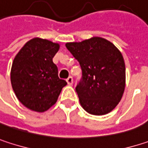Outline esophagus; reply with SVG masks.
<instances>
[{"mask_svg": "<svg viewBox=\"0 0 148 148\" xmlns=\"http://www.w3.org/2000/svg\"><path fill=\"white\" fill-rule=\"evenodd\" d=\"M67 82H68V84H69V86L73 85V83H74V79H73V78H72L71 76H69V77L67 79Z\"/></svg>", "mask_w": 148, "mask_h": 148, "instance_id": "esophagus-1", "label": "esophagus"}]
</instances>
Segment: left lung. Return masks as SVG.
Wrapping results in <instances>:
<instances>
[{
	"label": "left lung",
	"mask_w": 148,
	"mask_h": 148,
	"mask_svg": "<svg viewBox=\"0 0 148 148\" xmlns=\"http://www.w3.org/2000/svg\"><path fill=\"white\" fill-rule=\"evenodd\" d=\"M65 45L82 69V81L76 86L81 107L91 115L108 114L121 101L125 89V62L121 51L100 37Z\"/></svg>",
	"instance_id": "obj_1"
}]
</instances>
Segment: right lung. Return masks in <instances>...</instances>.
<instances>
[{
  "label": "right lung",
  "mask_w": 148,
  "mask_h": 148,
  "mask_svg": "<svg viewBox=\"0 0 148 148\" xmlns=\"http://www.w3.org/2000/svg\"><path fill=\"white\" fill-rule=\"evenodd\" d=\"M59 49L58 43L34 38L15 56L10 73L12 87L18 101L31 110H48L67 85L59 79L52 60Z\"/></svg>",
  "instance_id": "obj_1"
}]
</instances>
